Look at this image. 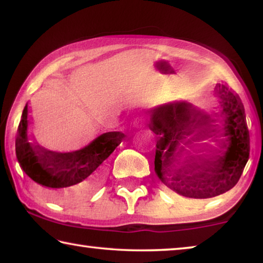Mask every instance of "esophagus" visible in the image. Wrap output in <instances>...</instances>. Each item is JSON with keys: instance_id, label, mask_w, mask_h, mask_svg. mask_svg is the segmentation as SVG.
<instances>
[{"instance_id": "obj_1", "label": "esophagus", "mask_w": 263, "mask_h": 263, "mask_svg": "<svg viewBox=\"0 0 263 263\" xmlns=\"http://www.w3.org/2000/svg\"><path fill=\"white\" fill-rule=\"evenodd\" d=\"M136 125L137 126H142V125H144V122H142V121H137L136 122Z\"/></svg>"}]
</instances>
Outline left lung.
<instances>
[{
  "instance_id": "obj_1",
  "label": "left lung",
  "mask_w": 263,
  "mask_h": 263,
  "mask_svg": "<svg viewBox=\"0 0 263 263\" xmlns=\"http://www.w3.org/2000/svg\"><path fill=\"white\" fill-rule=\"evenodd\" d=\"M221 125L212 128V118L188 102L157 106L149 112V127L158 135L154 171L162 183L190 198H211L238 183L249 158V132L243 105L224 83H217ZM206 129L221 141L215 160H201L190 145L198 130Z\"/></svg>"
}]
</instances>
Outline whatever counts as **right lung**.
Instances as JSON below:
<instances>
[{"label": "right lung", "mask_w": 263, "mask_h": 263, "mask_svg": "<svg viewBox=\"0 0 263 263\" xmlns=\"http://www.w3.org/2000/svg\"><path fill=\"white\" fill-rule=\"evenodd\" d=\"M30 124V110L25 105L16 138V157L22 169L35 183L54 190L66 189L72 197L94 188L101 164L124 138L122 132H106L86 147L59 153L41 147L33 140Z\"/></svg>", "instance_id": "add662e5"}]
</instances>
